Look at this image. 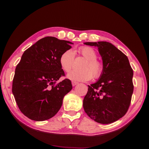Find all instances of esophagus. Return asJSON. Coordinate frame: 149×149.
<instances>
[{"instance_id":"esophagus-1","label":"esophagus","mask_w":149,"mask_h":149,"mask_svg":"<svg viewBox=\"0 0 149 149\" xmlns=\"http://www.w3.org/2000/svg\"><path fill=\"white\" fill-rule=\"evenodd\" d=\"M77 84H78L77 82H75V81H72V84L73 86H75V85H77Z\"/></svg>"}]
</instances>
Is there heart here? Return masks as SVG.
Segmentation results:
<instances>
[{
  "instance_id": "obj_1",
  "label": "heart",
  "mask_w": 149,
  "mask_h": 149,
  "mask_svg": "<svg viewBox=\"0 0 149 149\" xmlns=\"http://www.w3.org/2000/svg\"><path fill=\"white\" fill-rule=\"evenodd\" d=\"M77 52L87 60L83 66L82 71H72L66 75L70 80L74 81H86L93 77H100L103 72V65L97 59V54L93 49L90 47H81L77 49ZM75 61V53L72 50H66L62 53L59 58V63L61 68L66 72L72 69Z\"/></svg>"
}]
</instances>
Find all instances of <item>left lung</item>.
<instances>
[{
  "label": "left lung",
  "instance_id": "obj_1",
  "mask_svg": "<svg viewBox=\"0 0 149 149\" xmlns=\"http://www.w3.org/2000/svg\"><path fill=\"white\" fill-rule=\"evenodd\" d=\"M95 46L102 59L103 72L96 83L88 85L83 108L90 118L108 124L127 113L133 93V70L127 57L107 42H85Z\"/></svg>",
  "mask_w": 149,
  "mask_h": 149
}]
</instances>
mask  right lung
Listing matches in <instances>:
<instances>
[{"label": "right lung", "mask_w": 149, "mask_h": 149, "mask_svg": "<svg viewBox=\"0 0 149 149\" xmlns=\"http://www.w3.org/2000/svg\"><path fill=\"white\" fill-rule=\"evenodd\" d=\"M73 43L47 36L27 49L15 69L12 92L21 112L34 121L51 118L59 111L66 94L72 89L59 63L62 53Z\"/></svg>", "instance_id": "add662e5"}]
</instances>
